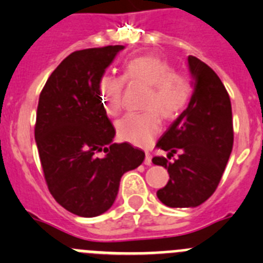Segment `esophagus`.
Returning a JSON list of instances; mask_svg holds the SVG:
<instances>
[{"mask_svg": "<svg viewBox=\"0 0 263 263\" xmlns=\"http://www.w3.org/2000/svg\"><path fill=\"white\" fill-rule=\"evenodd\" d=\"M144 164L152 165V156H151V153L149 152L145 153V160H144Z\"/></svg>", "mask_w": 263, "mask_h": 263, "instance_id": "esophagus-1", "label": "esophagus"}]
</instances>
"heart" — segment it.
<instances>
[{
    "instance_id": "1",
    "label": "heart",
    "mask_w": 263,
    "mask_h": 263,
    "mask_svg": "<svg viewBox=\"0 0 263 263\" xmlns=\"http://www.w3.org/2000/svg\"><path fill=\"white\" fill-rule=\"evenodd\" d=\"M124 79L148 85L143 112H131L118 120L117 134L120 140L135 145H148L161 128L160 115L176 119L190 102L193 80L183 72L174 70L166 60L156 56H137L124 63ZM124 80L105 74L99 81V96L105 111L115 117L122 110Z\"/></svg>"
}]
</instances>
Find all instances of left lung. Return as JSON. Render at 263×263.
<instances>
[{"label":"left lung","mask_w":263,"mask_h":263,"mask_svg":"<svg viewBox=\"0 0 263 263\" xmlns=\"http://www.w3.org/2000/svg\"><path fill=\"white\" fill-rule=\"evenodd\" d=\"M194 93L187 108L170 124L157 141L167 161L153 157L152 162L167 169L169 181L157 191L167 207H196L216 190L233 146V122L228 91L219 76L207 64L189 56Z\"/></svg>","instance_id":"left-lung-1"}]
</instances>
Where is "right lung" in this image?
I'll return each mask as SVG.
<instances>
[{
    "mask_svg": "<svg viewBox=\"0 0 263 263\" xmlns=\"http://www.w3.org/2000/svg\"><path fill=\"white\" fill-rule=\"evenodd\" d=\"M123 46L76 51L64 59L40 93L35 140L49 193L82 217L102 215L115 202L120 178L145 153L112 143L115 128L99 97V81ZM105 155L99 156V153Z\"/></svg>",
    "mask_w": 263,
    "mask_h": 263,
    "instance_id": "1",
    "label": "right lung"
}]
</instances>
